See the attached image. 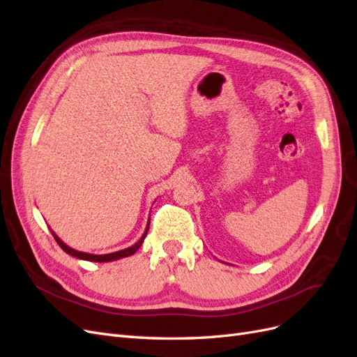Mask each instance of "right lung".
I'll use <instances>...</instances> for the list:
<instances>
[{
  "mask_svg": "<svg viewBox=\"0 0 357 357\" xmlns=\"http://www.w3.org/2000/svg\"><path fill=\"white\" fill-rule=\"evenodd\" d=\"M148 228H149V221H148V224H146V228H145V231H144L142 237H141L139 240H137L135 245H132V246H129V248H126V249H121V250H117V252H112V254H105V255H93V254H87V252L75 250V249L68 246L66 243H63V241H62L59 237H57V234L53 231V229H50V231H52L54 240L57 241V245H59V246L66 252L68 255L75 257V258H78V259L91 261V262H109V261H117V259H121V258L133 255L135 252H136L137 249H139L141 245L144 243V240H145L146 233H148Z\"/></svg>",
  "mask_w": 357,
  "mask_h": 357,
  "instance_id": "obj_1",
  "label": "right lung"
}]
</instances>
